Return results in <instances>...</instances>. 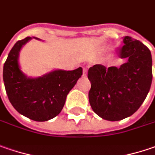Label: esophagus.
Wrapping results in <instances>:
<instances>
[{
    "mask_svg": "<svg viewBox=\"0 0 155 155\" xmlns=\"http://www.w3.org/2000/svg\"><path fill=\"white\" fill-rule=\"evenodd\" d=\"M86 73H87V69L85 67L83 68V76H86Z\"/></svg>",
    "mask_w": 155,
    "mask_h": 155,
    "instance_id": "obj_1",
    "label": "esophagus"
}]
</instances>
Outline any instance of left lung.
<instances>
[{"label":"left lung","mask_w":155,"mask_h":155,"mask_svg":"<svg viewBox=\"0 0 155 155\" xmlns=\"http://www.w3.org/2000/svg\"><path fill=\"white\" fill-rule=\"evenodd\" d=\"M123 43L119 56L127 61L120 68L95 64L88 71L90 104L96 114L110 121L133 115L147 97L153 79L149 49L130 36H125Z\"/></svg>","instance_id":"left-lung-1"}]
</instances>
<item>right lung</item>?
<instances>
[{"label": "right lung", "instance_id": "1", "mask_svg": "<svg viewBox=\"0 0 155 155\" xmlns=\"http://www.w3.org/2000/svg\"><path fill=\"white\" fill-rule=\"evenodd\" d=\"M29 40L31 37L16 42L9 52L3 66L4 85L10 103L19 113L35 121H47L62 111L83 69L56 70L39 78H28L20 69L18 58L21 49Z\"/></svg>", "mask_w": 155, "mask_h": 155}]
</instances>
